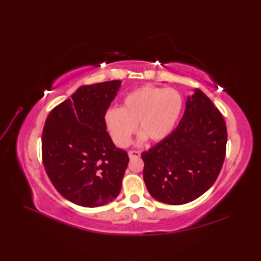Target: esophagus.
Listing matches in <instances>:
<instances>
[{
    "instance_id": "1",
    "label": "esophagus",
    "mask_w": 261,
    "mask_h": 261,
    "mask_svg": "<svg viewBox=\"0 0 261 261\" xmlns=\"http://www.w3.org/2000/svg\"><path fill=\"white\" fill-rule=\"evenodd\" d=\"M128 156H129V159H135V158L140 156V152L137 151V150H129Z\"/></svg>"
}]
</instances>
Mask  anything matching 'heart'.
<instances>
[{"label":"heart","instance_id":"b5f03b06","mask_svg":"<svg viewBox=\"0 0 261 261\" xmlns=\"http://www.w3.org/2000/svg\"><path fill=\"white\" fill-rule=\"evenodd\" d=\"M183 112V99L174 89L144 86L129 92L121 108L109 109L105 124L114 144L126 147L136 129L139 140L149 138L158 143L174 130Z\"/></svg>","mask_w":261,"mask_h":261}]
</instances>
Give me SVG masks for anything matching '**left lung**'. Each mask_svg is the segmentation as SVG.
<instances>
[{"label":"left lung","mask_w":261,"mask_h":261,"mask_svg":"<svg viewBox=\"0 0 261 261\" xmlns=\"http://www.w3.org/2000/svg\"><path fill=\"white\" fill-rule=\"evenodd\" d=\"M226 140L222 114L200 89H195L187 97L177 127L141 153L150 195L169 204H184L198 198L219 176Z\"/></svg>","instance_id":"8db88e82"}]
</instances>
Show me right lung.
<instances>
[{
  "label": "right lung",
  "instance_id": "obj_1",
  "mask_svg": "<svg viewBox=\"0 0 261 261\" xmlns=\"http://www.w3.org/2000/svg\"><path fill=\"white\" fill-rule=\"evenodd\" d=\"M121 84L82 86L45 120L42 161L46 174L64 198L83 207L105 206L121 192L129 159L115 147L105 124Z\"/></svg>",
  "mask_w": 261,
  "mask_h": 261
}]
</instances>
